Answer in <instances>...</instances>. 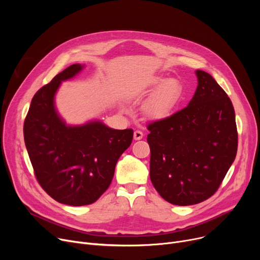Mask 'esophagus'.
I'll return each instance as SVG.
<instances>
[{
  "label": "esophagus",
  "instance_id": "34e87169",
  "mask_svg": "<svg viewBox=\"0 0 260 260\" xmlns=\"http://www.w3.org/2000/svg\"><path fill=\"white\" fill-rule=\"evenodd\" d=\"M143 138V133L141 131H135L134 133V139L135 140H140Z\"/></svg>",
  "mask_w": 260,
  "mask_h": 260
}]
</instances>
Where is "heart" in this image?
Returning <instances> with one entry per match:
<instances>
[{"label": "heart", "mask_w": 260, "mask_h": 260, "mask_svg": "<svg viewBox=\"0 0 260 260\" xmlns=\"http://www.w3.org/2000/svg\"><path fill=\"white\" fill-rule=\"evenodd\" d=\"M152 99L146 105V114L153 119H166L170 117L182 99V85L176 79H155L151 87L156 88Z\"/></svg>", "instance_id": "heart-1"}]
</instances>
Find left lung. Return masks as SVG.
Segmentation results:
<instances>
[{
    "instance_id": "8db88e82",
    "label": "left lung",
    "mask_w": 260,
    "mask_h": 260,
    "mask_svg": "<svg viewBox=\"0 0 260 260\" xmlns=\"http://www.w3.org/2000/svg\"><path fill=\"white\" fill-rule=\"evenodd\" d=\"M196 75L198 86L188 105L147 126L149 177L160 196L176 206L213 196L237 154L233 104L210 74Z\"/></svg>"
}]
</instances>
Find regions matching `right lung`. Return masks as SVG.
Masks as SVG:
<instances>
[{
	"mask_svg": "<svg viewBox=\"0 0 260 260\" xmlns=\"http://www.w3.org/2000/svg\"><path fill=\"white\" fill-rule=\"evenodd\" d=\"M84 65L73 64L41 87L24 122V140L36 178L56 201L81 207L97 201L108 188L117 161L133 141L134 131L114 129L101 121L66 125L54 106L61 82Z\"/></svg>",
	"mask_w": 260,
	"mask_h": 260,
	"instance_id": "obj_1",
	"label": "right lung"
}]
</instances>
